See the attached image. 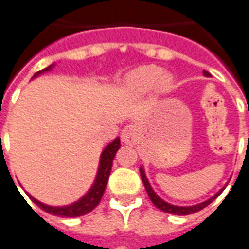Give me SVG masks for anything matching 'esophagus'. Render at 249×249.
<instances>
[{
	"label": "esophagus",
	"instance_id": "obj_1",
	"mask_svg": "<svg viewBox=\"0 0 249 249\" xmlns=\"http://www.w3.org/2000/svg\"><path fill=\"white\" fill-rule=\"evenodd\" d=\"M138 138V129L136 125H128L123 129L121 132V141L126 145H133L137 141Z\"/></svg>",
	"mask_w": 249,
	"mask_h": 249
}]
</instances>
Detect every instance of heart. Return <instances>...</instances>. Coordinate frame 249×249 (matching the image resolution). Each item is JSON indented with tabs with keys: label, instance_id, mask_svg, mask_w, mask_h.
I'll use <instances>...</instances> for the list:
<instances>
[{
	"label": "heart",
	"instance_id": "heart-1",
	"mask_svg": "<svg viewBox=\"0 0 249 249\" xmlns=\"http://www.w3.org/2000/svg\"><path fill=\"white\" fill-rule=\"evenodd\" d=\"M125 83L133 94L145 95L154 90H170L172 86V78L159 66L143 65L132 70L126 75Z\"/></svg>",
	"mask_w": 249,
	"mask_h": 249
}]
</instances>
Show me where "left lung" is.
<instances>
[{
    "mask_svg": "<svg viewBox=\"0 0 249 249\" xmlns=\"http://www.w3.org/2000/svg\"><path fill=\"white\" fill-rule=\"evenodd\" d=\"M204 74L206 75V77L210 75V74H209L208 71H205V70H204ZM140 172H141V179L142 181H143V185H145L146 188V192H147V195H149L151 202H153L157 208L160 209L162 212H164V213L175 214V215H188V214L197 213V212H200V210H202L204 208H206L209 204H212V202H213V201L215 200V198H217L222 192H223V189H221L219 192L215 193V195H214L212 198H209L208 201H204V202H201V204L193 205V206H176V205H171L168 204V202H166L164 200H162V198H160V197H159L154 191H153V188H151V185H150L149 180H147V178H146L145 171H143L142 167L140 168Z\"/></svg>",
    "mask_w": 249,
    "mask_h": 249,
    "instance_id": "8db88e82",
    "label": "left lung"
}]
</instances>
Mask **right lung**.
Segmentation results:
<instances>
[{
  "label": "right lung",
  "mask_w": 249,
  "mask_h": 249,
  "mask_svg": "<svg viewBox=\"0 0 249 249\" xmlns=\"http://www.w3.org/2000/svg\"><path fill=\"white\" fill-rule=\"evenodd\" d=\"M53 65H49L48 68H45L43 70H39L37 73H35V75L32 78H35L37 75H40L41 73H45L48 70L52 69ZM120 149V138H116L109 143V145L103 150V153L100 155V162H99V168H98V174H96V179H95L92 187L90 188V191L85 195V196L78 200L77 202H74L71 205H68V206H49V205H45L40 201H37L36 198L28 195V197L31 198V201L34 204H36L40 209H43L44 212L49 214H53V215H57V217H81V215H85V214L90 213L91 210H94L98 204L102 200L103 197V193L106 191V187H107L108 178H109V174H111L112 163H113V158L116 155V151Z\"/></svg>",
  "instance_id": "right-lung-1"
}]
</instances>
